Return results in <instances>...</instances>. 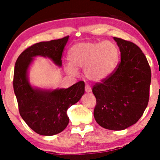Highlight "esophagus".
Returning a JSON list of instances; mask_svg holds the SVG:
<instances>
[{
    "instance_id": "34e87169",
    "label": "esophagus",
    "mask_w": 160,
    "mask_h": 160,
    "mask_svg": "<svg viewBox=\"0 0 160 160\" xmlns=\"http://www.w3.org/2000/svg\"><path fill=\"white\" fill-rule=\"evenodd\" d=\"M85 91H86L87 93H90V92L92 91L91 88H90L88 84H86V86H85Z\"/></svg>"
}]
</instances>
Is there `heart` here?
I'll return each mask as SVG.
<instances>
[{
	"instance_id": "heart-1",
	"label": "heart",
	"mask_w": 160,
	"mask_h": 160,
	"mask_svg": "<svg viewBox=\"0 0 160 160\" xmlns=\"http://www.w3.org/2000/svg\"><path fill=\"white\" fill-rule=\"evenodd\" d=\"M118 56V49L111 42L77 43L69 51L70 64L66 65V70L70 74H76L77 70L82 69L88 80L99 82L112 73Z\"/></svg>"
}]
</instances>
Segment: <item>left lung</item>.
<instances>
[{
  "mask_svg": "<svg viewBox=\"0 0 160 160\" xmlns=\"http://www.w3.org/2000/svg\"><path fill=\"white\" fill-rule=\"evenodd\" d=\"M121 62L108 78L93 86L97 100L93 116L109 130H124L136 123L146 110L149 98L151 69L140 48L114 37Z\"/></svg>",
  "mask_w": 160,
  "mask_h": 160,
  "instance_id": "8db88e82",
  "label": "left lung"
}]
</instances>
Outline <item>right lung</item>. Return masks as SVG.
Wrapping results in <instances>:
<instances>
[{"label":"right lung","mask_w":160,"mask_h":160,"mask_svg":"<svg viewBox=\"0 0 160 160\" xmlns=\"http://www.w3.org/2000/svg\"><path fill=\"white\" fill-rule=\"evenodd\" d=\"M69 36L60 39L41 42L26 49L15 62L13 87L19 113L25 123L41 135H56L69 123L67 109L80 101L85 84L79 81L69 88L42 89L31 85L28 69L36 56L49 58L62 67V54Z\"/></svg>","instance_id":"add662e5"}]
</instances>
